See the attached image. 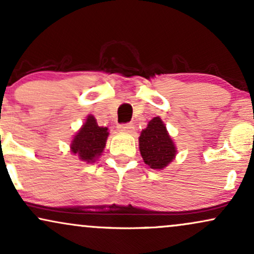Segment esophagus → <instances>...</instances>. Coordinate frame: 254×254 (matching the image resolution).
Here are the masks:
<instances>
[{
  "instance_id": "34e87169",
  "label": "esophagus",
  "mask_w": 254,
  "mask_h": 254,
  "mask_svg": "<svg viewBox=\"0 0 254 254\" xmlns=\"http://www.w3.org/2000/svg\"><path fill=\"white\" fill-rule=\"evenodd\" d=\"M118 129H119V131H122V132L131 133V132H133V129H135V127H133L132 124L129 123V124H122V125H119Z\"/></svg>"
}]
</instances>
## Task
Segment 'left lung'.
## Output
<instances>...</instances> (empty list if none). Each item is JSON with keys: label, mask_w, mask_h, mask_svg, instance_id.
<instances>
[{"label": "left lung", "mask_w": 254, "mask_h": 254, "mask_svg": "<svg viewBox=\"0 0 254 254\" xmlns=\"http://www.w3.org/2000/svg\"><path fill=\"white\" fill-rule=\"evenodd\" d=\"M140 156L151 169L163 170L176 157L177 148L161 117L149 121L138 137Z\"/></svg>", "instance_id": "1"}]
</instances>
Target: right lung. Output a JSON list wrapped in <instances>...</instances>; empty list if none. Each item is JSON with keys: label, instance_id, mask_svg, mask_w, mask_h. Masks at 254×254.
<instances>
[{"label": "right lung", "instance_id": "1", "mask_svg": "<svg viewBox=\"0 0 254 254\" xmlns=\"http://www.w3.org/2000/svg\"><path fill=\"white\" fill-rule=\"evenodd\" d=\"M108 127H99L94 116L88 115L71 140V152L79 160L93 163L102 155L109 137Z\"/></svg>", "mask_w": 254, "mask_h": 254}]
</instances>
